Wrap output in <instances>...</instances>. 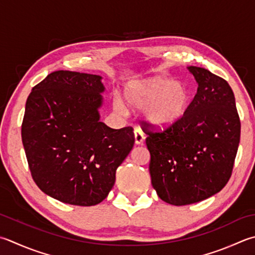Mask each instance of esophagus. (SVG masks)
<instances>
[{
    "mask_svg": "<svg viewBox=\"0 0 255 255\" xmlns=\"http://www.w3.org/2000/svg\"><path fill=\"white\" fill-rule=\"evenodd\" d=\"M133 132H134V141H136L137 144H141L143 142V140H144V138H146L143 131L141 130L140 128L136 127V128H134V131Z\"/></svg>",
    "mask_w": 255,
    "mask_h": 255,
    "instance_id": "34e87169",
    "label": "esophagus"
}]
</instances>
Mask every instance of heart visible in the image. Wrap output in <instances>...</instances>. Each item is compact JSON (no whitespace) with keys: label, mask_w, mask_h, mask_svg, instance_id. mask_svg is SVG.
<instances>
[{"label":"heart","mask_w":255,"mask_h":255,"mask_svg":"<svg viewBox=\"0 0 255 255\" xmlns=\"http://www.w3.org/2000/svg\"><path fill=\"white\" fill-rule=\"evenodd\" d=\"M126 97L131 107L144 108L147 121L159 128L171 127L180 122L191 102L187 86L161 76L131 83L127 87ZM115 106L119 112H127L122 99L117 98Z\"/></svg>","instance_id":"heart-1"}]
</instances>
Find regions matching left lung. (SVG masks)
I'll return each mask as SVG.
<instances>
[{"label":"left lung","instance_id":"1","mask_svg":"<svg viewBox=\"0 0 255 255\" xmlns=\"http://www.w3.org/2000/svg\"><path fill=\"white\" fill-rule=\"evenodd\" d=\"M198 91L180 122L162 131L144 123L151 183L172 206L196 203L221 191L232 174L241 134L234 94L223 78L188 67Z\"/></svg>","mask_w":255,"mask_h":255}]
</instances>
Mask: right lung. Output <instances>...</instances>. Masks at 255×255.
<instances>
[{
    "label": "right lung",
    "mask_w": 255,
    "mask_h": 255,
    "mask_svg": "<svg viewBox=\"0 0 255 255\" xmlns=\"http://www.w3.org/2000/svg\"><path fill=\"white\" fill-rule=\"evenodd\" d=\"M105 91L98 75L57 71L26 101L22 142L34 182L56 200L91 207L108 196L131 151L132 127L99 122Z\"/></svg>",
    "instance_id": "1"
}]
</instances>
